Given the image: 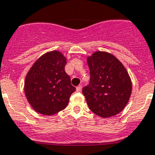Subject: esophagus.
Listing matches in <instances>:
<instances>
[{"instance_id": "34e87169", "label": "esophagus", "mask_w": 155, "mask_h": 155, "mask_svg": "<svg viewBox=\"0 0 155 155\" xmlns=\"http://www.w3.org/2000/svg\"><path fill=\"white\" fill-rule=\"evenodd\" d=\"M81 90H82V86H80V85L76 87V91H77V92H80V91H81Z\"/></svg>"}]
</instances>
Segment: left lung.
I'll use <instances>...</instances> for the list:
<instances>
[{
	"label": "left lung",
	"instance_id": "8db88e82",
	"mask_svg": "<svg viewBox=\"0 0 155 155\" xmlns=\"http://www.w3.org/2000/svg\"><path fill=\"white\" fill-rule=\"evenodd\" d=\"M90 82L82 92L90 110L102 118L119 114L127 104L132 85L121 62L113 55L96 51L87 58Z\"/></svg>",
	"mask_w": 155,
	"mask_h": 155
}]
</instances>
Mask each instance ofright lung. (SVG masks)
Here are the masks:
<instances>
[{
  "mask_svg": "<svg viewBox=\"0 0 155 155\" xmlns=\"http://www.w3.org/2000/svg\"><path fill=\"white\" fill-rule=\"evenodd\" d=\"M66 59L52 51L36 60L28 72L25 92L28 101L37 112L51 115L64 110L75 91L64 70Z\"/></svg>",
  "mask_w": 155,
  "mask_h": 155,
  "instance_id": "1",
  "label": "right lung"
}]
</instances>
